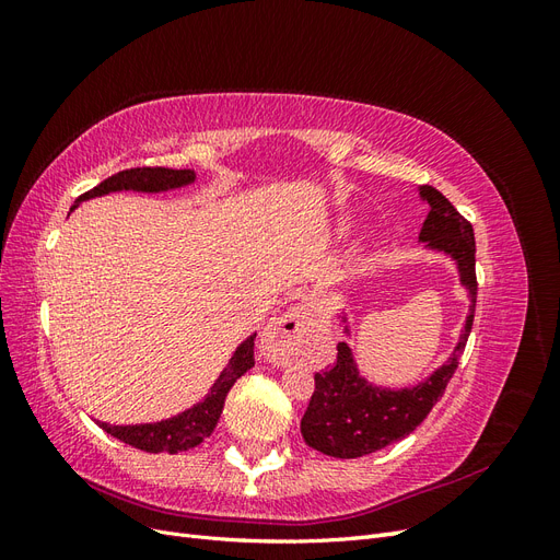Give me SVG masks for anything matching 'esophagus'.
Instances as JSON below:
<instances>
[{"label": "esophagus", "instance_id": "obj_1", "mask_svg": "<svg viewBox=\"0 0 560 560\" xmlns=\"http://www.w3.org/2000/svg\"><path fill=\"white\" fill-rule=\"evenodd\" d=\"M315 313H317L315 303L311 299H303L284 315L270 322V325L261 334L264 358L273 364L290 362L299 350L301 336L306 334L308 325H313Z\"/></svg>", "mask_w": 560, "mask_h": 560}]
</instances>
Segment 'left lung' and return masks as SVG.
Wrapping results in <instances>:
<instances>
[{
	"instance_id": "8db88e82",
	"label": "left lung",
	"mask_w": 560,
	"mask_h": 560,
	"mask_svg": "<svg viewBox=\"0 0 560 560\" xmlns=\"http://www.w3.org/2000/svg\"><path fill=\"white\" fill-rule=\"evenodd\" d=\"M420 196L428 200L430 212L418 238L428 243V247L455 259L457 270H460V282L467 287L471 299L460 343L455 346L453 358L442 369H436L425 383L404 389H387L366 383L354 366L348 343H338L336 362L315 374L313 397L301 418L303 442L325 455L348 460V457L376 453L409 436L428 418L439 397L444 395L457 369V360L465 350L479 290L477 270H474V264H477L474 259V252H477L474 229L434 186H422Z\"/></svg>"
}]
</instances>
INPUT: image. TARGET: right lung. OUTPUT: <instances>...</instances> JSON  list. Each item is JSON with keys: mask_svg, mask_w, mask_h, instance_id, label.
I'll use <instances>...</instances> for the list:
<instances>
[{"mask_svg": "<svg viewBox=\"0 0 560 560\" xmlns=\"http://www.w3.org/2000/svg\"><path fill=\"white\" fill-rule=\"evenodd\" d=\"M194 177V171H173V167H130V171H121L100 182L91 191L81 194L79 200L128 189L156 194L191 184ZM254 338H257V334H252L247 341L235 348L222 376L217 378L208 397L196 404L194 409H186L184 413L161 422H149V425H109V422H100V428L116 436L118 442L147 453H179L198 446L202 439L214 432L233 383L254 366Z\"/></svg>", "mask_w": 560, "mask_h": 560, "instance_id": "right-lung-1", "label": "right lung"}]
</instances>
